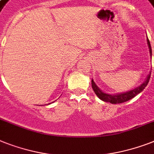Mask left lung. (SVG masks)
Wrapping results in <instances>:
<instances>
[{"mask_svg": "<svg viewBox=\"0 0 154 154\" xmlns=\"http://www.w3.org/2000/svg\"><path fill=\"white\" fill-rule=\"evenodd\" d=\"M147 44H148L149 47V54H150V57L152 58V50H151V46L149 40L147 38ZM150 73L151 72H149L147 77H146V80L142 85H140L139 86H138L137 88H134V89H131L130 91H127L125 92H120V93H116V94H108V93H106V92H103L100 88H99L98 86L96 85V83L94 82V81L92 79V89L94 91V92L96 93L97 97L100 99L101 100L104 101V102H109L111 103H124L126 101L130 100L131 99L134 98V97H136L137 95L139 94L140 92H142L144 88H146V85H148L149 81V78H150Z\"/></svg>", "mask_w": 154, "mask_h": 154, "instance_id": "obj_1", "label": "left lung"}]
</instances>
